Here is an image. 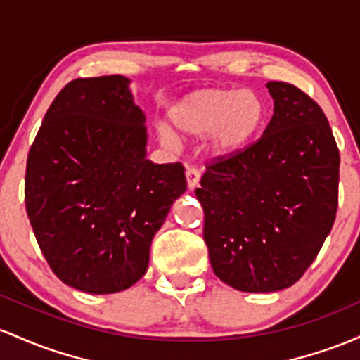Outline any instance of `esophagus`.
<instances>
[{"label":"esophagus","mask_w":360,"mask_h":360,"mask_svg":"<svg viewBox=\"0 0 360 360\" xmlns=\"http://www.w3.org/2000/svg\"><path fill=\"white\" fill-rule=\"evenodd\" d=\"M185 175H187L188 188H195L197 184H199V180H200L202 172L197 167H187V172H185Z\"/></svg>","instance_id":"esophagus-1"}]
</instances>
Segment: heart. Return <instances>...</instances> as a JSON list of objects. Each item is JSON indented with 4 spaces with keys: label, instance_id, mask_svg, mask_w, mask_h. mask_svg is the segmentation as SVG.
Wrapping results in <instances>:
<instances>
[{
    "label": "heart",
    "instance_id": "b5f03b06",
    "mask_svg": "<svg viewBox=\"0 0 360 360\" xmlns=\"http://www.w3.org/2000/svg\"><path fill=\"white\" fill-rule=\"evenodd\" d=\"M267 108L253 90L207 88L192 93L173 105L169 119L184 134L200 136L211 131L214 149L226 153L243 146L264 126ZM161 137L176 144L168 127H161Z\"/></svg>",
    "mask_w": 360,
    "mask_h": 360
}]
</instances>
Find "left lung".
I'll return each mask as SVG.
<instances>
[{"label": "left lung", "mask_w": 360, "mask_h": 360, "mask_svg": "<svg viewBox=\"0 0 360 360\" xmlns=\"http://www.w3.org/2000/svg\"><path fill=\"white\" fill-rule=\"evenodd\" d=\"M267 88L274 115L264 134L214 156L195 188L214 274L243 292L300 281L338 207L340 153L321 107L294 84Z\"/></svg>", "instance_id": "8db88e82"}]
</instances>
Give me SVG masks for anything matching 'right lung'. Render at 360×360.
<instances>
[{
	"mask_svg": "<svg viewBox=\"0 0 360 360\" xmlns=\"http://www.w3.org/2000/svg\"><path fill=\"white\" fill-rule=\"evenodd\" d=\"M120 75L72 79L32 143L25 207L37 243L64 284L90 294L131 288L173 200L181 163L146 160L144 114Z\"/></svg>",
	"mask_w": 360,
	"mask_h": 360,
	"instance_id": "add662e5",
	"label": "right lung"
}]
</instances>
